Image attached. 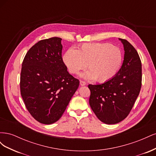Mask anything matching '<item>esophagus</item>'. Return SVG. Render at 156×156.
<instances>
[{
	"mask_svg": "<svg viewBox=\"0 0 156 156\" xmlns=\"http://www.w3.org/2000/svg\"><path fill=\"white\" fill-rule=\"evenodd\" d=\"M86 82L84 81H80V84H81V86H84L86 85Z\"/></svg>",
	"mask_w": 156,
	"mask_h": 156,
	"instance_id": "obj_1",
	"label": "esophagus"
}]
</instances>
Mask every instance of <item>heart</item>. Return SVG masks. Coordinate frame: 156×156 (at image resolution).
<instances>
[{
  "label": "heart",
  "instance_id": "b5f03b06",
  "mask_svg": "<svg viewBox=\"0 0 156 156\" xmlns=\"http://www.w3.org/2000/svg\"><path fill=\"white\" fill-rule=\"evenodd\" d=\"M63 60L72 74H77L87 65L89 71L83 77L103 83L112 79L119 72L123 55L119 48L111 44H83L76 50L69 49L64 55Z\"/></svg>",
  "mask_w": 156,
  "mask_h": 156
}]
</instances>
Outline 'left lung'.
<instances>
[{
  "instance_id": "1",
  "label": "left lung",
  "mask_w": 156,
  "mask_h": 156,
  "mask_svg": "<svg viewBox=\"0 0 156 156\" xmlns=\"http://www.w3.org/2000/svg\"><path fill=\"white\" fill-rule=\"evenodd\" d=\"M123 64L115 77L100 84H88L89 103L98 119L115 124L128 116L142 85V64L137 51L126 40Z\"/></svg>"
}]
</instances>
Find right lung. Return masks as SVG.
<instances>
[{
	"label": "right lung",
	"mask_w": 156,
	"mask_h": 156,
	"mask_svg": "<svg viewBox=\"0 0 156 156\" xmlns=\"http://www.w3.org/2000/svg\"><path fill=\"white\" fill-rule=\"evenodd\" d=\"M61 40L53 37L39 41L22 63L21 95L32 116L44 124L60 119L79 85L64 62Z\"/></svg>",
	"instance_id": "obj_1"
}]
</instances>
